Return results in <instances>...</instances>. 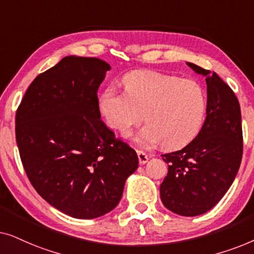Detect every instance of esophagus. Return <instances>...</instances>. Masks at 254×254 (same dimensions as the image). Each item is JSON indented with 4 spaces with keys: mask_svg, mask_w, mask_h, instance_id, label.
I'll return each mask as SVG.
<instances>
[{
    "mask_svg": "<svg viewBox=\"0 0 254 254\" xmlns=\"http://www.w3.org/2000/svg\"><path fill=\"white\" fill-rule=\"evenodd\" d=\"M137 157H138V162H140L141 165L145 164V163H147L148 159H149L148 156L145 155L143 151H141V150H137Z\"/></svg>",
    "mask_w": 254,
    "mask_h": 254,
    "instance_id": "1",
    "label": "esophagus"
}]
</instances>
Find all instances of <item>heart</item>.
<instances>
[{
    "label": "heart",
    "mask_w": 254,
    "mask_h": 254,
    "mask_svg": "<svg viewBox=\"0 0 254 254\" xmlns=\"http://www.w3.org/2000/svg\"><path fill=\"white\" fill-rule=\"evenodd\" d=\"M125 92L106 89L99 111L107 125L123 135L143 120L148 124L135 135L142 147L163 143L168 150L185 147L201 130L206 114V92L193 79L150 70L124 76Z\"/></svg>",
    "instance_id": "heart-1"
}]
</instances>
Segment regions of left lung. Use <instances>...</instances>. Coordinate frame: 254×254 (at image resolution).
I'll return each instance as SVG.
<instances>
[{"label": "left lung", "instance_id": "8db88e82", "mask_svg": "<svg viewBox=\"0 0 254 254\" xmlns=\"http://www.w3.org/2000/svg\"><path fill=\"white\" fill-rule=\"evenodd\" d=\"M186 64L206 77L207 117L190 143L162 155L169 171L159 192L169 210L197 216L224 196L237 176L243 156L242 114L237 97L216 72Z\"/></svg>", "mask_w": 254, "mask_h": 254}]
</instances>
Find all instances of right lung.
<instances>
[{
	"label": "right lung",
	"mask_w": 254,
	"mask_h": 254,
	"mask_svg": "<svg viewBox=\"0 0 254 254\" xmlns=\"http://www.w3.org/2000/svg\"><path fill=\"white\" fill-rule=\"evenodd\" d=\"M111 69L69 55L38 75L16 113V141L38 194L65 215L91 220L118 206L138 166L134 149L100 120L99 85Z\"/></svg>",
	"instance_id": "right-lung-1"
}]
</instances>
